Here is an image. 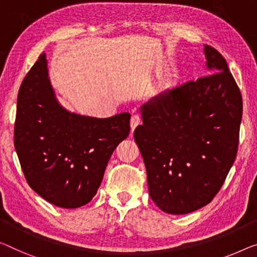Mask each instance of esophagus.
<instances>
[{
	"instance_id": "34e87169",
	"label": "esophagus",
	"mask_w": 257,
	"mask_h": 257,
	"mask_svg": "<svg viewBox=\"0 0 257 257\" xmlns=\"http://www.w3.org/2000/svg\"><path fill=\"white\" fill-rule=\"evenodd\" d=\"M140 123H141L140 115H139V114H134L132 118H130V128H132V133H134V130L136 129V127Z\"/></svg>"
}]
</instances>
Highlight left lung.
<instances>
[{"instance_id": "left-lung-1", "label": "left lung", "mask_w": 257, "mask_h": 257, "mask_svg": "<svg viewBox=\"0 0 257 257\" xmlns=\"http://www.w3.org/2000/svg\"><path fill=\"white\" fill-rule=\"evenodd\" d=\"M206 75L141 106L136 144L149 193L164 212L186 214L209 204L235 160L242 98L226 60L204 45Z\"/></svg>"}]
</instances>
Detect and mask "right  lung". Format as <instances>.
Here are the masks:
<instances>
[{"label": "right lung", "instance_id": "1", "mask_svg": "<svg viewBox=\"0 0 257 257\" xmlns=\"http://www.w3.org/2000/svg\"><path fill=\"white\" fill-rule=\"evenodd\" d=\"M43 53L17 98L15 149L26 181L60 208L85 205L97 194L108 160L129 135V113L99 118L68 110L56 98Z\"/></svg>", "mask_w": 257, "mask_h": 257}]
</instances>
